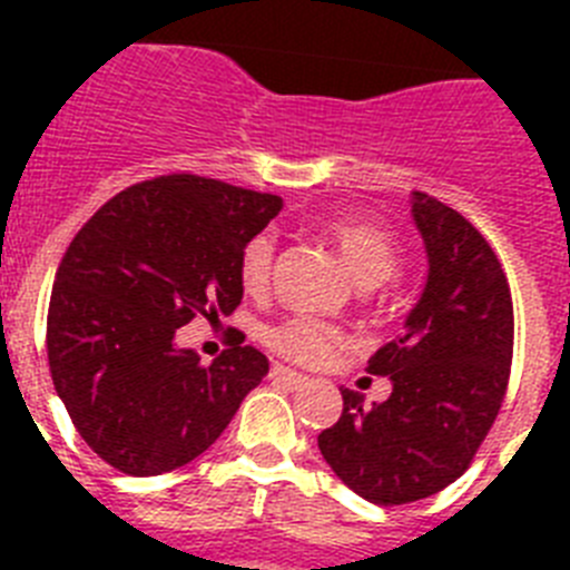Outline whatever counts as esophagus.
<instances>
[{"label": "esophagus", "instance_id": "34e87169", "mask_svg": "<svg viewBox=\"0 0 570 570\" xmlns=\"http://www.w3.org/2000/svg\"><path fill=\"white\" fill-rule=\"evenodd\" d=\"M271 380L279 382V385H285V387L308 385V376L296 374V371H291V367H285V365H274V367H271Z\"/></svg>", "mask_w": 570, "mask_h": 570}]
</instances>
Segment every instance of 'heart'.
I'll return each instance as SVG.
<instances>
[{"instance_id":"1","label":"heart","mask_w":570,"mask_h":570,"mask_svg":"<svg viewBox=\"0 0 570 570\" xmlns=\"http://www.w3.org/2000/svg\"><path fill=\"white\" fill-rule=\"evenodd\" d=\"M325 234L334 239L342 259L351 268V274L362 285H374L394 274L400 262V248L391 230L380 223L360 219V216H336L325 223ZM276 239L271 230L250 236L239 254V282L248 294H262L268 288L271 271H274ZM262 340L271 351L282 354L285 360H294L299 365H322L331 356L347 345V334L334 322L316 320L311 314H291L285 320L274 322L262 331Z\"/></svg>"}]
</instances>
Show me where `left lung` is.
Here are the masks:
<instances>
[{
	"label": "left lung",
	"mask_w": 570,
	"mask_h": 570,
	"mask_svg": "<svg viewBox=\"0 0 570 570\" xmlns=\"http://www.w3.org/2000/svg\"><path fill=\"white\" fill-rule=\"evenodd\" d=\"M428 282L405 331L367 360L394 391L365 405L342 387V416L320 451L362 500L405 505L468 471L505 400L513 356V302L485 236L434 196L414 194Z\"/></svg>",
	"instance_id": "left-lung-1"
}]
</instances>
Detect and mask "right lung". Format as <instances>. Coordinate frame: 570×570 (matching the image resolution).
Wrapping results in <instances>:
<instances>
[{
	"instance_id": "1",
	"label": "right lung",
	"mask_w": 570,
	"mask_h": 570,
	"mask_svg": "<svg viewBox=\"0 0 570 570\" xmlns=\"http://www.w3.org/2000/svg\"><path fill=\"white\" fill-rule=\"evenodd\" d=\"M279 208V196L219 179L156 176L108 199L68 245L50 291V376L79 436L116 471L188 465L268 374L239 331L210 365L174 334L234 314L242 248Z\"/></svg>"
}]
</instances>
